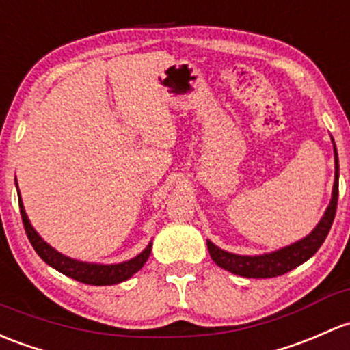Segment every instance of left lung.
<instances>
[{
	"mask_svg": "<svg viewBox=\"0 0 350 350\" xmlns=\"http://www.w3.org/2000/svg\"><path fill=\"white\" fill-rule=\"evenodd\" d=\"M334 154H336V181H334L332 200H330L329 208H327L321 223L315 226V230L308 237L293 243V245L285 246V248L278 250V252L260 256L234 255V253H228L224 250L218 248L211 241H206L208 243V252L211 255L213 262L218 265V267L224 268V270L231 271V273L246 278L280 277V275L293 270V268H297L304 262H307L321 248L322 243L325 241L330 226L334 223V218H336L337 198H339V157H337L336 144H334Z\"/></svg>",
	"mask_w": 350,
	"mask_h": 350,
	"instance_id": "1",
	"label": "left lung"
}]
</instances>
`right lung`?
Instances as JSON below:
<instances>
[{
	"label": "right lung",
	"mask_w": 350,
	"mask_h": 350,
	"mask_svg": "<svg viewBox=\"0 0 350 350\" xmlns=\"http://www.w3.org/2000/svg\"><path fill=\"white\" fill-rule=\"evenodd\" d=\"M18 189V186H16ZM18 201H20V213L21 219H23L25 231H27V237L31 246L35 248V252L38 253L40 258L43 260L46 265L53 267L55 270H58L60 273L67 275V277L73 278L77 282L87 283V285H116V283H120L127 278H131L135 271L141 270L144 267L150 255V243L149 246L137 255L135 258L129 260V262L117 263V265H97V263H83L77 262V260L68 258V256L62 255L57 250H53L49 243H45L42 238L38 237L33 226L28 221V216L25 213L23 203H21V198L18 196Z\"/></svg>",
	"instance_id": "add662e5"
}]
</instances>
